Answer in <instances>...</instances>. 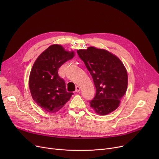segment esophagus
<instances>
[{
    "label": "esophagus",
    "instance_id": "1",
    "mask_svg": "<svg viewBox=\"0 0 159 159\" xmlns=\"http://www.w3.org/2000/svg\"><path fill=\"white\" fill-rule=\"evenodd\" d=\"M80 90V87H79V86H76V88H75V92L78 93V92H79Z\"/></svg>",
    "mask_w": 159,
    "mask_h": 159
}]
</instances>
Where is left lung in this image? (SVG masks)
Returning <instances> with one entry per match:
<instances>
[{"label": "left lung", "instance_id": "8db88e82", "mask_svg": "<svg viewBox=\"0 0 159 159\" xmlns=\"http://www.w3.org/2000/svg\"><path fill=\"white\" fill-rule=\"evenodd\" d=\"M93 78L96 94L90 106L97 114L106 115L115 110L126 92L128 74L119 58L106 50L89 47L77 50Z\"/></svg>", "mask_w": 159, "mask_h": 159}]
</instances>
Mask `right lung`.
<instances>
[{"mask_svg":"<svg viewBox=\"0 0 159 159\" xmlns=\"http://www.w3.org/2000/svg\"><path fill=\"white\" fill-rule=\"evenodd\" d=\"M73 56V52L53 44L39 55L33 66L29 79L30 92L35 102L47 112L61 110L73 94L66 91L65 81L58 73L60 67Z\"/></svg>","mask_w":159,"mask_h":159,"instance_id":"add662e5","label":"right lung"}]
</instances>
